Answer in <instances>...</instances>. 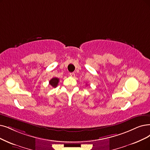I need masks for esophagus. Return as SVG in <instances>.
I'll return each mask as SVG.
<instances>
[{
  "instance_id": "obj_1",
  "label": "esophagus",
  "mask_w": 150,
  "mask_h": 150,
  "mask_svg": "<svg viewBox=\"0 0 150 150\" xmlns=\"http://www.w3.org/2000/svg\"><path fill=\"white\" fill-rule=\"evenodd\" d=\"M69 76H71L72 77H75V74L74 73H69Z\"/></svg>"
}]
</instances>
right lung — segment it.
Here are the masks:
<instances>
[{
    "label": "right lung",
    "mask_w": 150,
    "mask_h": 150,
    "mask_svg": "<svg viewBox=\"0 0 150 150\" xmlns=\"http://www.w3.org/2000/svg\"><path fill=\"white\" fill-rule=\"evenodd\" d=\"M59 82V79L57 78V77H53L50 81H49V84L52 87H57L58 86V83Z\"/></svg>",
    "instance_id": "obj_1"
}]
</instances>
